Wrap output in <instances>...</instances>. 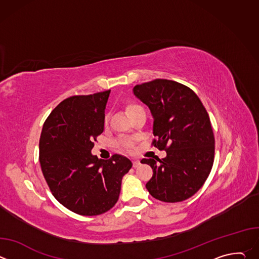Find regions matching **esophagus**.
Masks as SVG:
<instances>
[{
  "mask_svg": "<svg viewBox=\"0 0 259 259\" xmlns=\"http://www.w3.org/2000/svg\"><path fill=\"white\" fill-rule=\"evenodd\" d=\"M139 165H140V162H139L138 160H133V167H134V168L139 167Z\"/></svg>",
  "mask_w": 259,
  "mask_h": 259,
  "instance_id": "34e87169",
  "label": "esophagus"
}]
</instances>
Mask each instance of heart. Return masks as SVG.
<instances>
[{"instance_id":"obj_1","label":"heart","mask_w":259,"mask_h":259,"mask_svg":"<svg viewBox=\"0 0 259 259\" xmlns=\"http://www.w3.org/2000/svg\"><path fill=\"white\" fill-rule=\"evenodd\" d=\"M139 107H140L139 105L134 104V103L129 104V105L127 106V113H128V114H130L131 112H133V110H135V109H137V108H139ZM121 143H122V145H123L124 147H126V149H128V147L130 146V143H129L128 141H126V140H123Z\"/></svg>"}]
</instances>
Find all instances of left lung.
Instances as JSON below:
<instances>
[{
    "mask_svg": "<svg viewBox=\"0 0 259 259\" xmlns=\"http://www.w3.org/2000/svg\"><path fill=\"white\" fill-rule=\"evenodd\" d=\"M133 94L151 110L155 146L167 151L162 160L140 161L154 172L147 191L167 203L191 198L208 178L214 160L215 140L206 108L192 89L170 80L136 85Z\"/></svg>",
    "mask_w": 259,
    "mask_h": 259,
    "instance_id": "obj_1",
    "label": "left lung"
}]
</instances>
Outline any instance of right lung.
<instances>
[{
  "mask_svg": "<svg viewBox=\"0 0 259 259\" xmlns=\"http://www.w3.org/2000/svg\"><path fill=\"white\" fill-rule=\"evenodd\" d=\"M110 90L61 101L46 120L40 138L43 175L55 199L80 215H99L117 203L123 176L131 161L114 155H92L94 140L103 132Z\"/></svg>",
  "mask_w": 259,
  "mask_h": 259,
  "instance_id": "1",
  "label": "right lung"
}]
</instances>
